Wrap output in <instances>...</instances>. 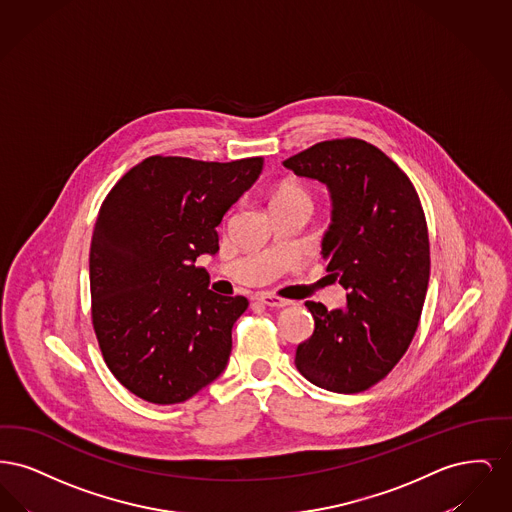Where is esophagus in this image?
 Here are the masks:
<instances>
[{
  "mask_svg": "<svg viewBox=\"0 0 512 512\" xmlns=\"http://www.w3.org/2000/svg\"><path fill=\"white\" fill-rule=\"evenodd\" d=\"M257 301H261V303L267 305V307H278V309L292 305V301L282 299V297H276V295H272V293H259V295H257Z\"/></svg>",
  "mask_w": 512,
  "mask_h": 512,
  "instance_id": "1",
  "label": "esophagus"
}]
</instances>
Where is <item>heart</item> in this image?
I'll list each match as a JSON object with an SVG mask.
<instances>
[{
    "label": "heart",
    "mask_w": 512,
    "mask_h": 512,
    "mask_svg": "<svg viewBox=\"0 0 512 512\" xmlns=\"http://www.w3.org/2000/svg\"><path fill=\"white\" fill-rule=\"evenodd\" d=\"M301 197H307V192L299 186H284L278 190V194L274 197V203H280V201H290V199H301ZM309 199V197H307Z\"/></svg>",
    "instance_id": "1"
}]
</instances>
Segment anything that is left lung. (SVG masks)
<instances>
[{
  "label": "left lung",
  "instance_id": "1",
  "mask_svg": "<svg viewBox=\"0 0 512 512\" xmlns=\"http://www.w3.org/2000/svg\"><path fill=\"white\" fill-rule=\"evenodd\" d=\"M284 167L330 192L320 253L347 297L334 311L305 303L315 332L299 343L295 366L324 390H368L409 349L426 299L430 242L420 199L384 151L355 138L320 142Z\"/></svg>",
  "mask_w": 512,
  "mask_h": 512
}]
</instances>
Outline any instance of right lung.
I'll list each match as a JSON object with an SVG mask.
<instances>
[{"instance_id": "obj_1", "label": "right lung", "mask_w": 512, "mask_h": 512, "mask_svg": "<svg viewBox=\"0 0 512 512\" xmlns=\"http://www.w3.org/2000/svg\"><path fill=\"white\" fill-rule=\"evenodd\" d=\"M263 157L205 163L147 157L99 209L90 247L92 320L109 370L155 405L194 397L232 351L242 295L209 290L199 255L219 251L224 215L257 182Z\"/></svg>"}]
</instances>
